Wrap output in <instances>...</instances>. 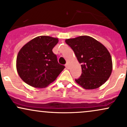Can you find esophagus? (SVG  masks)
Wrapping results in <instances>:
<instances>
[{
	"mask_svg": "<svg viewBox=\"0 0 127 127\" xmlns=\"http://www.w3.org/2000/svg\"><path fill=\"white\" fill-rule=\"evenodd\" d=\"M65 67H66L67 68H68V63H66V64H65Z\"/></svg>",
	"mask_w": 127,
	"mask_h": 127,
	"instance_id": "34e87169",
	"label": "esophagus"
}]
</instances>
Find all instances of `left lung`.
Wrapping results in <instances>:
<instances>
[{"label":"left lung","instance_id":"left-lung-1","mask_svg":"<svg viewBox=\"0 0 127 127\" xmlns=\"http://www.w3.org/2000/svg\"><path fill=\"white\" fill-rule=\"evenodd\" d=\"M65 43L81 64L82 74L75 79L77 84L87 90H93L107 81L112 71V61L104 45L88 36L66 39Z\"/></svg>","mask_w":127,"mask_h":127}]
</instances>
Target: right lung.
I'll list each match as a JSON object with an SVG mask.
<instances>
[{
    "label": "right lung",
    "instance_id": "obj_1",
    "mask_svg": "<svg viewBox=\"0 0 127 127\" xmlns=\"http://www.w3.org/2000/svg\"><path fill=\"white\" fill-rule=\"evenodd\" d=\"M58 42L57 38L40 36L23 46L17 55V70L24 82L35 88H44L56 79L65 68L52 52Z\"/></svg>",
    "mask_w": 127,
    "mask_h": 127
}]
</instances>
